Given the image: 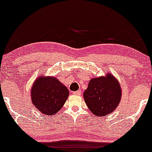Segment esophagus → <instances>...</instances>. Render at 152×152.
Here are the masks:
<instances>
[{"label":"esophagus","instance_id":"1","mask_svg":"<svg viewBox=\"0 0 152 152\" xmlns=\"http://www.w3.org/2000/svg\"><path fill=\"white\" fill-rule=\"evenodd\" d=\"M72 93H73V95H81V91H80V90H78V91L73 92Z\"/></svg>","mask_w":152,"mask_h":152}]
</instances>
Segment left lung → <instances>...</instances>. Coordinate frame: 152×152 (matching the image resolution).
<instances>
[{
    "mask_svg": "<svg viewBox=\"0 0 152 152\" xmlns=\"http://www.w3.org/2000/svg\"><path fill=\"white\" fill-rule=\"evenodd\" d=\"M121 98V88L114 76L107 75L90 81L84 92V99L89 110L97 116L113 113L118 106Z\"/></svg>",
    "mask_w": 152,
    "mask_h": 152,
    "instance_id": "1",
    "label": "left lung"
}]
</instances>
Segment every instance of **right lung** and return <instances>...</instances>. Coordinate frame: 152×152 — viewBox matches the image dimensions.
I'll use <instances>...</instances> for the list:
<instances>
[{"label": "right lung", "instance_id": "obj_1", "mask_svg": "<svg viewBox=\"0 0 152 152\" xmlns=\"http://www.w3.org/2000/svg\"><path fill=\"white\" fill-rule=\"evenodd\" d=\"M31 101L42 114L52 115L60 110L69 96V91L54 77L40 76L31 89Z\"/></svg>", "mask_w": 152, "mask_h": 152}]
</instances>
